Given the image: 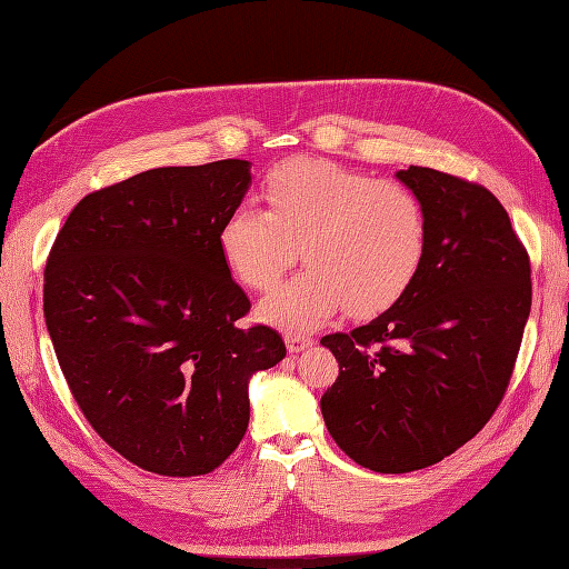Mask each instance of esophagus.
<instances>
[{
  "label": "esophagus",
  "instance_id": "esophagus-1",
  "mask_svg": "<svg viewBox=\"0 0 569 569\" xmlns=\"http://www.w3.org/2000/svg\"><path fill=\"white\" fill-rule=\"evenodd\" d=\"M284 343H287L289 353H299V351H303V349H308V347H313V339L306 337V335L287 332V335H284Z\"/></svg>",
  "mask_w": 569,
  "mask_h": 569
}]
</instances>
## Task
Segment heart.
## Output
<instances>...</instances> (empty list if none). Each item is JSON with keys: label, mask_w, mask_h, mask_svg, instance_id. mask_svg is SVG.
I'll use <instances>...</instances> for the list:
<instances>
[{"label": "heart", "mask_w": 569, "mask_h": 569, "mask_svg": "<svg viewBox=\"0 0 569 569\" xmlns=\"http://www.w3.org/2000/svg\"><path fill=\"white\" fill-rule=\"evenodd\" d=\"M266 211L239 203L218 228V251L234 278L268 291L295 266L306 270L261 303L263 320L308 330L339 308L372 318L399 301L425 263L429 222L420 197L327 159L295 157L268 170Z\"/></svg>", "instance_id": "heart-1"}]
</instances>
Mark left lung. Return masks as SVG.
Returning a JSON list of instances; mask_svg holds the SVG:
<instances>
[{"mask_svg":"<svg viewBox=\"0 0 569 569\" xmlns=\"http://www.w3.org/2000/svg\"><path fill=\"white\" fill-rule=\"evenodd\" d=\"M420 197L418 278L387 313L320 339L339 363L320 410L339 449L385 475L451 456L503 401L531 308V266L487 187L435 168L396 173Z\"/></svg>","mask_w":569,"mask_h":569,"instance_id":"obj_1","label":"left lung"}]
</instances>
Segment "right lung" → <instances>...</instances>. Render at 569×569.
I'll return each mask as SVG.
<instances>
[{
  "mask_svg": "<svg viewBox=\"0 0 569 569\" xmlns=\"http://www.w3.org/2000/svg\"><path fill=\"white\" fill-rule=\"evenodd\" d=\"M249 161L144 170L84 197L44 268V320L84 420L137 468L209 475L249 425V377L287 349L218 251Z\"/></svg>",
  "mask_w": 569,
  "mask_h": 569,
  "instance_id": "obj_1",
  "label": "right lung"
}]
</instances>
